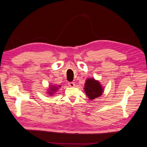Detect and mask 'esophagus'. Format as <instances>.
<instances>
[{
	"instance_id": "obj_1",
	"label": "esophagus",
	"mask_w": 147,
	"mask_h": 147,
	"mask_svg": "<svg viewBox=\"0 0 147 147\" xmlns=\"http://www.w3.org/2000/svg\"><path fill=\"white\" fill-rule=\"evenodd\" d=\"M68 86L70 87H74L75 86V83L73 82H68Z\"/></svg>"
}]
</instances>
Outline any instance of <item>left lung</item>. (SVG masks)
<instances>
[{"label": "left lung", "instance_id": "obj_1", "mask_svg": "<svg viewBox=\"0 0 147 147\" xmlns=\"http://www.w3.org/2000/svg\"><path fill=\"white\" fill-rule=\"evenodd\" d=\"M84 90L90 99H94L102 95L103 89L100 83L94 79H89L85 84Z\"/></svg>", "mask_w": 147, "mask_h": 147}]
</instances>
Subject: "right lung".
Listing matches in <instances>:
<instances>
[{
	"mask_svg": "<svg viewBox=\"0 0 147 147\" xmlns=\"http://www.w3.org/2000/svg\"><path fill=\"white\" fill-rule=\"evenodd\" d=\"M59 87H60V86H59ZM58 88L57 87H53L51 88V89H50L51 91H50V92L49 93V94H51V95H53V92H55V91H56L57 90H58Z\"/></svg>",
	"mask_w": 147,
	"mask_h": 147,
	"instance_id": "obj_1",
	"label": "right lung"
}]
</instances>
